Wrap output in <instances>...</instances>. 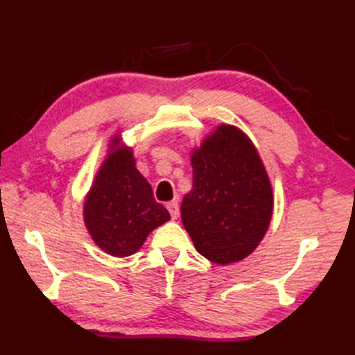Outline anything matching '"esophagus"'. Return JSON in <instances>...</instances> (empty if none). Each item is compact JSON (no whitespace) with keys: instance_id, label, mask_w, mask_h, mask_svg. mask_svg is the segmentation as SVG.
<instances>
[{"instance_id":"34e87169","label":"esophagus","mask_w":355,"mask_h":355,"mask_svg":"<svg viewBox=\"0 0 355 355\" xmlns=\"http://www.w3.org/2000/svg\"><path fill=\"white\" fill-rule=\"evenodd\" d=\"M166 209L169 210V214H171V218L172 220H177V218L180 216V207H178V205L175 201H171V202H168V205H166Z\"/></svg>"}]
</instances>
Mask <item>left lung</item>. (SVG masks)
I'll return each mask as SVG.
<instances>
[{"label":"left lung","instance_id":"obj_1","mask_svg":"<svg viewBox=\"0 0 355 355\" xmlns=\"http://www.w3.org/2000/svg\"><path fill=\"white\" fill-rule=\"evenodd\" d=\"M192 168L182 220L195 248L221 266L244 259L266 235L273 212L271 186L252 141L221 125L192 154Z\"/></svg>","mask_w":355,"mask_h":355}]
</instances>
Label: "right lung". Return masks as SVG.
Returning a JSON list of instances; mask_svg holds the SVG:
<instances>
[{
    "label": "right lung",
    "instance_id": "1",
    "mask_svg": "<svg viewBox=\"0 0 355 355\" xmlns=\"http://www.w3.org/2000/svg\"><path fill=\"white\" fill-rule=\"evenodd\" d=\"M119 140L114 139V145ZM85 224L102 250L130 256L150 230L171 218L154 198L150 184L135 169L131 150L120 149L105 160L85 200Z\"/></svg>",
    "mask_w": 355,
    "mask_h": 355
}]
</instances>
